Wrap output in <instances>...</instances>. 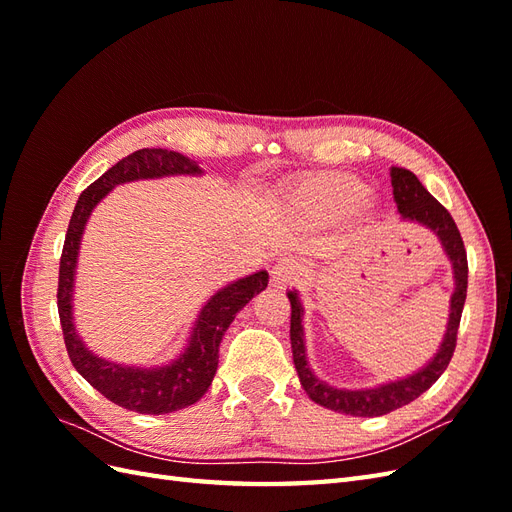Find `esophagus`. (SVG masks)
<instances>
[{"label": "esophagus", "instance_id": "esophagus-1", "mask_svg": "<svg viewBox=\"0 0 512 512\" xmlns=\"http://www.w3.org/2000/svg\"><path fill=\"white\" fill-rule=\"evenodd\" d=\"M271 275H273V282H275V284H282V286H284V284H292V282L299 280L301 267H299L294 260L284 258V260H280V262H277V265L273 267Z\"/></svg>", "mask_w": 512, "mask_h": 512}]
</instances>
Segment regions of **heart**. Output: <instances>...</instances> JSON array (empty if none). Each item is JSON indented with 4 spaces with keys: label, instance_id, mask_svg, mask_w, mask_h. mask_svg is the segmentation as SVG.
Segmentation results:
<instances>
[{
    "label": "heart",
    "instance_id": "1",
    "mask_svg": "<svg viewBox=\"0 0 512 512\" xmlns=\"http://www.w3.org/2000/svg\"><path fill=\"white\" fill-rule=\"evenodd\" d=\"M365 185L352 175L329 173L301 181L290 190L286 205L290 211L312 222H337L365 205Z\"/></svg>",
    "mask_w": 512,
    "mask_h": 512
}]
</instances>
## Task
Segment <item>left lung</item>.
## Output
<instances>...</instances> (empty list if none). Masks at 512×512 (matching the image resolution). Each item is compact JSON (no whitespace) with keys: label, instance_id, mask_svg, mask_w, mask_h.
<instances>
[{"label":"left lung","instance_id":"1","mask_svg":"<svg viewBox=\"0 0 512 512\" xmlns=\"http://www.w3.org/2000/svg\"><path fill=\"white\" fill-rule=\"evenodd\" d=\"M391 185H393V196H395L397 209L401 213V220H408L418 226L429 228L433 235L440 239L448 260H451L453 277H455L451 314H448V324H446V333L440 344V350L423 369H418L416 374L389 382V384H380L376 389H359V391L335 389V386L316 378L314 371L309 369L305 342H303V324H301L303 305L297 290H290L288 292L290 344H292V361H294V367H297L301 386L309 399L339 414L382 416L401 406H408L410 401L421 397L429 386L444 374V369L448 367V363H451L455 346H457L459 320H461L463 303H466V292H468V256H466V247H463V239L459 235V228L451 218V213H448L438 200L423 188V183L418 181L416 175L410 173V170L393 166Z\"/></svg>","mask_w":512,"mask_h":512}]
</instances>
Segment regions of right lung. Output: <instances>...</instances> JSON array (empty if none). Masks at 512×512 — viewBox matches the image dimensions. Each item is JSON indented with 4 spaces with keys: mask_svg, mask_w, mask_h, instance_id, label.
Segmentation results:
<instances>
[{
    "mask_svg": "<svg viewBox=\"0 0 512 512\" xmlns=\"http://www.w3.org/2000/svg\"><path fill=\"white\" fill-rule=\"evenodd\" d=\"M200 166L168 149H138L96 179L76 200L59 260L57 309L64 342L74 369L113 404L138 414H168L188 408L207 393L218 371L220 344L237 312L269 284V273L258 271L218 290L200 309L192 337L179 359L164 367H128L104 361L91 352L76 333L72 318V294L76 260L83 230L91 211L115 185L136 179H160L168 175H200Z\"/></svg>",
    "mask_w": 512,
    "mask_h": 512,
    "instance_id": "obj_1",
    "label": "right lung"
}]
</instances>
